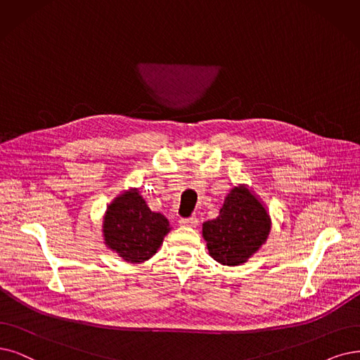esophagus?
<instances>
[{"label":"esophagus","mask_w":360,"mask_h":360,"mask_svg":"<svg viewBox=\"0 0 360 360\" xmlns=\"http://www.w3.org/2000/svg\"><path fill=\"white\" fill-rule=\"evenodd\" d=\"M197 224H198V219H197L195 217L179 219V225H181V227H197Z\"/></svg>","instance_id":"esophagus-1"}]
</instances>
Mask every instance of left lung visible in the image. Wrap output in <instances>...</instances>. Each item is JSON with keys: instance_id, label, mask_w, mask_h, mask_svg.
Wrapping results in <instances>:
<instances>
[{"instance_id": "1", "label": "left lung", "mask_w": 360, "mask_h": 360, "mask_svg": "<svg viewBox=\"0 0 360 360\" xmlns=\"http://www.w3.org/2000/svg\"><path fill=\"white\" fill-rule=\"evenodd\" d=\"M271 225L270 212L259 195L246 184H238L225 195L219 215L203 222L202 236L212 258L236 267L265 245Z\"/></svg>"}]
</instances>
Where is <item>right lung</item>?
<instances>
[{
    "label": "right lung",
    "mask_w": 360,
    "mask_h": 360,
    "mask_svg": "<svg viewBox=\"0 0 360 360\" xmlns=\"http://www.w3.org/2000/svg\"><path fill=\"white\" fill-rule=\"evenodd\" d=\"M170 230L167 218L153 212L133 187L112 198L102 219L105 246L130 264L154 257Z\"/></svg>",
    "instance_id": "right-lung-1"
}]
</instances>
